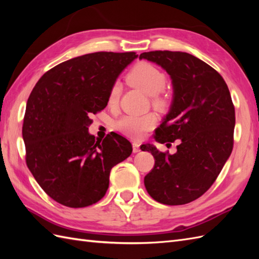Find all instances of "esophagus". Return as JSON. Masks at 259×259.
Masks as SVG:
<instances>
[{
	"label": "esophagus",
	"mask_w": 259,
	"mask_h": 259,
	"mask_svg": "<svg viewBox=\"0 0 259 259\" xmlns=\"http://www.w3.org/2000/svg\"><path fill=\"white\" fill-rule=\"evenodd\" d=\"M133 151L135 153L139 152L140 151V144H138V142H134V144H133Z\"/></svg>",
	"instance_id": "1"
}]
</instances>
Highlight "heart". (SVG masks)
Segmentation results:
<instances>
[{
    "label": "heart",
    "mask_w": 259,
    "mask_h": 259,
    "mask_svg": "<svg viewBox=\"0 0 259 259\" xmlns=\"http://www.w3.org/2000/svg\"><path fill=\"white\" fill-rule=\"evenodd\" d=\"M126 79L131 84L147 93L148 96L153 97L152 102L156 106H161L163 99L159 95L164 85H166V75L160 69L149 62H139L129 71ZM121 93V85L119 82H114L108 93L109 106H115L118 103ZM156 123V119L152 114L148 113L144 115H133L128 114L120 118L117 121V129L121 134H123L133 138H140L148 130H150Z\"/></svg>",
    "instance_id": "heart-1"
}]
</instances>
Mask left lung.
Wrapping results in <instances>:
<instances>
[{
    "instance_id": "1",
    "label": "left lung",
    "mask_w": 259,
    "mask_h": 259,
    "mask_svg": "<svg viewBox=\"0 0 259 259\" xmlns=\"http://www.w3.org/2000/svg\"><path fill=\"white\" fill-rule=\"evenodd\" d=\"M167 71L174 87V99L156 141L167 145L180 139L177 152L149 151L155 166L145 177L153 199L163 205H185L210 188L226 163L234 146L235 108L223 76L210 65L179 51H151L140 54Z\"/></svg>"
}]
</instances>
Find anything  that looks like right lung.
Returning <instances> with one entry per match:
<instances>
[{"label":"right lung","mask_w":259,"mask_h":259,"mask_svg":"<svg viewBox=\"0 0 259 259\" xmlns=\"http://www.w3.org/2000/svg\"><path fill=\"white\" fill-rule=\"evenodd\" d=\"M136 52H95L70 59L43 74L27 99L22 126L25 160L53 200L88 207L106 195L110 171L133 152L124 137L102 141L89 134L90 115L108 104L110 88Z\"/></svg>","instance_id":"obj_1"}]
</instances>
